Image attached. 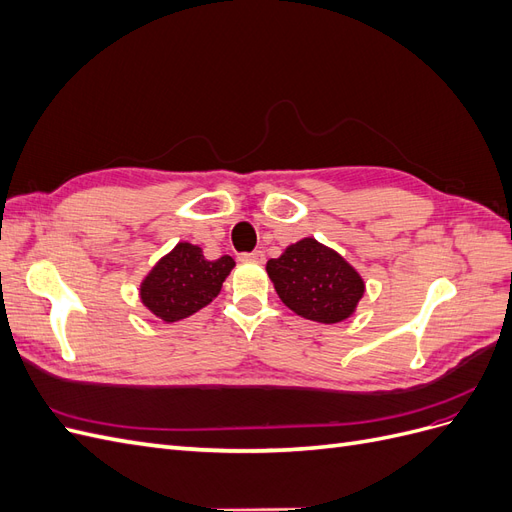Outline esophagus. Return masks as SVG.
<instances>
[{
  "label": "esophagus",
  "instance_id": "1",
  "mask_svg": "<svg viewBox=\"0 0 512 512\" xmlns=\"http://www.w3.org/2000/svg\"><path fill=\"white\" fill-rule=\"evenodd\" d=\"M239 260H243V262H262V260H265V252H260V250L247 252V254H241Z\"/></svg>",
  "mask_w": 512,
  "mask_h": 512
}]
</instances>
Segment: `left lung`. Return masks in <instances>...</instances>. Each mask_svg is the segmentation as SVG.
I'll return each instance as SVG.
<instances>
[{
  "label": "left lung",
  "mask_w": 512,
  "mask_h": 512,
  "mask_svg": "<svg viewBox=\"0 0 512 512\" xmlns=\"http://www.w3.org/2000/svg\"><path fill=\"white\" fill-rule=\"evenodd\" d=\"M267 273L286 307L322 324L350 318L365 292L359 271L314 237L292 243L280 258H271Z\"/></svg>",
  "instance_id": "8db88e82"
}]
</instances>
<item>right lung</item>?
<instances>
[{
  "mask_svg": "<svg viewBox=\"0 0 512 512\" xmlns=\"http://www.w3.org/2000/svg\"><path fill=\"white\" fill-rule=\"evenodd\" d=\"M235 260H207L198 245L177 243L141 282V301L153 316L179 322L218 297Z\"/></svg>",
  "mask_w": 512,
  "mask_h": 512,
  "instance_id": "add662e5",
  "label": "right lung"
}]
</instances>
